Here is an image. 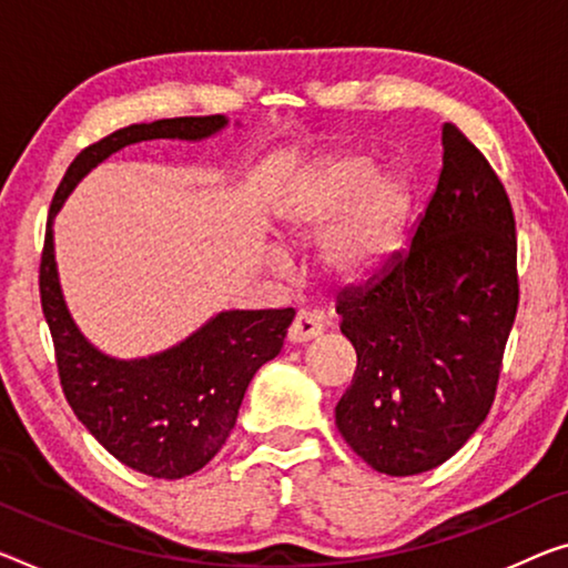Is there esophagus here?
<instances>
[{"instance_id": "obj_1", "label": "esophagus", "mask_w": 568, "mask_h": 568, "mask_svg": "<svg viewBox=\"0 0 568 568\" xmlns=\"http://www.w3.org/2000/svg\"><path fill=\"white\" fill-rule=\"evenodd\" d=\"M322 329H325V327H322V322L314 317L312 312L300 310V312H296L294 322H292V327H290V343H294V345L310 343V339L322 335Z\"/></svg>"}]
</instances>
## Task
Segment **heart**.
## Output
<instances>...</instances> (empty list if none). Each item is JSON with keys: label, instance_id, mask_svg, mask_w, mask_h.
Here are the masks:
<instances>
[{"label": "heart", "instance_id": "1", "mask_svg": "<svg viewBox=\"0 0 568 568\" xmlns=\"http://www.w3.org/2000/svg\"><path fill=\"white\" fill-rule=\"evenodd\" d=\"M406 215V187L396 178H375L371 162L335 160L320 168L290 197L284 231L292 243H322V266L337 282H357L396 251ZM284 272V258L274 254Z\"/></svg>", "mask_w": 568, "mask_h": 568}]
</instances>
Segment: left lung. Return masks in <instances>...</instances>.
<instances>
[{
  "label": "left lung",
  "instance_id": "left-lung-1",
  "mask_svg": "<svg viewBox=\"0 0 568 568\" xmlns=\"http://www.w3.org/2000/svg\"><path fill=\"white\" fill-rule=\"evenodd\" d=\"M412 246L337 296L357 365L335 424L357 457L390 477L439 467L490 414L518 312L510 197L455 124Z\"/></svg>",
  "mask_w": 568,
  "mask_h": 568
}]
</instances>
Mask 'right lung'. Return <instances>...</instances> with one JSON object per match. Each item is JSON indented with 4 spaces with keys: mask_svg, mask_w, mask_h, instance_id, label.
Returning <instances> with one entry per match:
<instances>
[{
    "mask_svg": "<svg viewBox=\"0 0 568 568\" xmlns=\"http://www.w3.org/2000/svg\"><path fill=\"white\" fill-rule=\"evenodd\" d=\"M229 119L180 116L132 124L85 146L50 203L40 258V302L63 394L85 429L126 467L160 479L203 469L229 439L243 394L261 365L284 347L294 310H231L215 314L170 351L139 361L103 355L81 335L65 307L52 251V217L95 164L146 139H207Z\"/></svg>",
    "mask_w": 568,
    "mask_h": 568,
    "instance_id": "obj_1",
    "label": "right lung"
}]
</instances>
